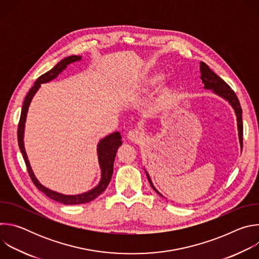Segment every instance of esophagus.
Returning <instances> with one entry per match:
<instances>
[{"mask_svg": "<svg viewBox=\"0 0 259 259\" xmlns=\"http://www.w3.org/2000/svg\"><path fill=\"white\" fill-rule=\"evenodd\" d=\"M127 138H128V140H130L132 142L139 143V142H141L144 139V134L142 132L134 129V130H131V131L128 132Z\"/></svg>", "mask_w": 259, "mask_h": 259, "instance_id": "obj_1", "label": "esophagus"}]
</instances>
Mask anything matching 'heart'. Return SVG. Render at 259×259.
<instances>
[{"instance_id":"heart-1","label":"heart","mask_w":259,"mask_h":259,"mask_svg":"<svg viewBox=\"0 0 259 259\" xmlns=\"http://www.w3.org/2000/svg\"><path fill=\"white\" fill-rule=\"evenodd\" d=\"M158 79H159V77L155 76L154 78H151V79H149V80H146V81L143 82L141 85L135 86V87H134V90H133V93H147V92H149V91L155 86V84L158 82ZM168 94H169V90L166 89V90L164 91L163 95L161 96V98H160V99L156 102V104L153 106V108H152L153 113H156V112H158V110H160V109L162 108V106H163V104H164V100L166 99V97H167Z\"/></svg>"}]
</instances>
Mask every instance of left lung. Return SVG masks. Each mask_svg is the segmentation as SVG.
Listing matches in <instances>:
<instances>
[{
	"instance_id": "8db88e82",
	"label": "left lung",
	"mask_w": 259,
	"mask_h": 259,
	"mask_svg": "<svg viewBox=\"0 0 259 259\" xmlns=\"http://www.w3.org/2000/svg\"><path fill=\"white\" fill-rule=\"evenodd\" d=\"M200 70H201V80L205 85V89H211L214 93H216L217 95L221 96L223 98H225L226 100H228L231 105L233 106V108L235 109V113L237 116V124H238V131H239V140H240V144H241V150L243 149V121H242V107L241 104L239 102V99L236 95V93L234 92V90L223 80L220 77H218L214 71H212L210 69V67L205 63V62H201L200 64ZM146 173L147 179H149V182L151 183V186L153 188V190L159 194L161 197H163L158 191L157 189L154 187V184L151 180L150 175Z\"/></svg>"
}]
</instances>
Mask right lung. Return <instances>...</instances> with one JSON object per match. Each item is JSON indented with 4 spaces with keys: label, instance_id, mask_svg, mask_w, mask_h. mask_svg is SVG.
Here are the masks:
<instances>
[{
    "label": "right lung",
    "instance_id": "right-lung-1",
    "mask_svg": "<svg viewBox=\"0 0 259 259\" xmlns=\"http://www.w3.org/2000/svg\"><path fill=\"white\" fill-rule=\"evenodd\" d=\"M81 59V56H77V55H71L68 56L64 59H62L61 61H59L52 69H50L49 71L45 72L44 75H42L41 77H39L36 79V81L34 82V85L30 88V90L28 91L27 95L25 96V99L23 101V105H22V109H21V115H20V120H19V124H18V129H17V139H18V145L20 152L23 156L25 165L27 167V172L29 174L30 179L32 180L34 186L38 188L41 192H43L48 198L62 203L64 205H78V204H84V203H89L92 200H94L95 198H97L102 192H104V190L106 189V187L108 186V183L110 181V178H112L113 172H114V162H115V158L117 155V151L119 147L122 145V141H121V134L119 132H115L107 135L106 137H104L103 139H101L98 143V147H97V153H98V161H99V165L101 168V180L99 182L98 186L96 188H94L93 190L81 194V195H76V196H66V195H62L56 192H53L47 188H45L44 186L38 181L34 177L33 172L31 171L29 162L27 160L26 157V153L24 150V145H23V132H24V123H25V119H26V114H27V109L29 106V103L33 97V95L35 94V92L38 91V89L40 88L42 83H47L53 79H55L59 73L67 66V64L75 62Z\"/></svg>",
    "mask_w": 259,
    "mask_h": 259
}]
</instances>
